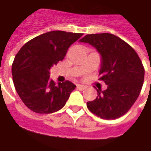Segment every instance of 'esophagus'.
Returning <instances> with one entry per match:
<instances>
[{
	"instance_id": "1",
	"label": "esophagus",
	"mask_w": 151,
	"mask_h": 151,
	"mask_svg": "<svg viewBox=\"0 0 151 151\" xmlns=\"http://www.w3.org/2000/svg\"><path fill=\"white\" fill-rule=\"evenodd\" d=\"M85 88V85L83 84H77V88L78 89H83Z\"/></svg>"
}]
</instances>
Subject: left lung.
<instances>
[{
	"label": "left lung",
	"instance_id": "1",
	"mask_svg": "<svg viewBox=\"0 0 151 151\" xmlns=\"http://www.w3.org/2000/svg\"><path fill=\"white\" fill-rule=\"evenodd\" d=\"M88 43L101 55L99 75L107 88L97 89V96L87 103L102 119H116L127 113L140 94L144 81L142 63L128 43L109 33L87 35L80 40Z\"/></svg>",
	"mask_w": 151,
	"mask_h": 151
}]
</instances>
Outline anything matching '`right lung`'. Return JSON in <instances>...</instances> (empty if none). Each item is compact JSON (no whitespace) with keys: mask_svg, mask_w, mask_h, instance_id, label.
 Instances as JSON below:
<instances>
[{"mask_svg":"<svg viewBox=\"0 0 151 151\" xmlns=\"http://www.w3.org/2000/svg\"><path fill=\"white\" fill-rule=\"evenodd\" d=\"M83 35L54 30L37 36L18 51L12 65L15 89L23 103L38 113L61 109L76 85L71 81L59 83L50 79V71L64 59L68 48Z\"/></svg>","mask_w":151,"mask_h":151,"instance_id":"obj_1","label":"right lung"}]
</instances>
